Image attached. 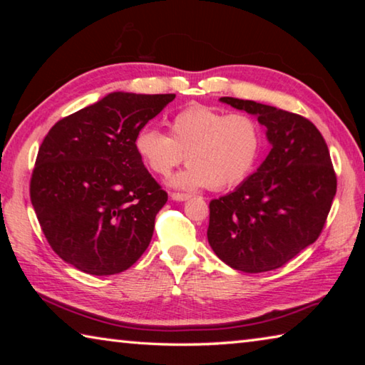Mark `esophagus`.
Wrapping results in <instances>:
<instances>
[{
  "label": "esophagus",
  "instance_id": "esophagus-1",
  "mask_svg": "<svg viewBox=\"0 0 365 365\" xmlns=\"http://www.w3.org/2000/svg\"><path fill=\"white\" fill-rule=\"evenodd\" d=\"M170 197L174 201H187V200H190V195H187V193H172Z\"/></svg>",
  "mask_w": 365,
  "mask_h": 365
}]
</instances>
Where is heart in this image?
Listing matches in <instances>:
<instances>
[{
	"instance_id": "1",
	"label": "heart",
	"mask_w": 365,
	"mask_h": 365,
	"mask_svg": "<svg viewBox=\"0 0 365 365\" xmlns=\"http://www.w3.org/2000/svg\"><path fill=\"white\" fill-rule=\"evenodd\" d=\"M169 127L170 137L154 127L140 128L135 148L148 169L163 177L187 159L188 168L170 182L175 188L235 187L252 174L261 159L264 133L250 114L191 106L172 117Z\"/></svg>"
}]
</instances>
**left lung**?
<instances>
[{"label": "left lung", "mask_w": 365, "mask_h": 365, "mask_svg": "<svg viewBox=\"0 0 365 365\" xmlns=\"http://www.w3.org/2000/svg\"><path fill=\"white\" fill-rule=\"evenodd\" d=\"M220 101L256 115L272 150L232 193L209 202L207 242L235 270L279 269L322 232L336 193L329 148L298 114L230 96Z\"/></svg>", "instance_id": "left-lung-1"}]
</instances>
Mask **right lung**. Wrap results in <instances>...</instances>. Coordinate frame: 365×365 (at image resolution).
<instances>
[{
  "instance_id": "obj_1",
  "label": "right lung",
  "mask_w": 365,
  "mask_h": 365,
  "mask_svg": "<svg viewBox=\"0 0 365 365\" xmlns=\"http://www.w3.org/2000/svg\"><path fill=\"white\" fill-rule=\"evenodd\" d=\"M175 95L114 91L59 120L43 140L30 200L53 251L90 275H114L150 246L168 193L135 137Z\"/></svg>"
}]
</instances>
